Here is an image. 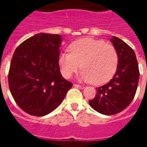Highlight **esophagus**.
Here are the masks:
<instances>
[{"mask_svg": "<svg viewBox=\"0 0 147 147\" xmlns=\"http://www.w3.org/2000/svg\"><path fill=\"white\" fill-rule=\"evenodd\" d=\"M74 86L75 87H77V88H80V89H83L84 86H81V85H79V84H74Z\"/></svg>", "mask_w": 147, "mask_h": 147, "instance_id": "esophagus-1", "label": "esophagus"}]
</instances>
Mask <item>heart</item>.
<instances>
[{
  "instance_id": "obj_1",
  "label": "heart",
  "mask_w": 147,
  "mask_h": 147,
  "mask_svg": "<svg viewBox=\"0 0 147 147\" xmlns=\"http://www.w3.org/2000/svg\"><path fill=\"white\" fill-rule=\"evenodd\" d=\"M68 49L70 53H61L58 57L61 72L66 79L81 66L83 69L80 80L100 85L109 81L117 71L119 62L117 49L103 40L80 39L70 44Z\"/></svg>"
}]
</instances>
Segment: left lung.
<instances>
[{
	"mask_svg": "<svg viewBox=\"0 0 147 147\" xmlns=\"http://www.w3.org/2000/svg\"><path fill=\"white\" fill-rule=\"evenodd\" d=\"M111 42L119 57L117 71L108 83L96 88V96L89 101L94 110L108 116L120 113L130 105L136 95L139 80V65L134 50L117 37H113Z\"/></svg>",
	"mask_w": 147,
	"mask_h": 147,
	"instance_id": "8db88e82",
	"label": "left lung"
}]
</instances>
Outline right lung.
Masks as SVG:
<instances>
[{"instance_id": "right-lung-1", "label": "right lung", "mask_w": 147, "mask_h": 147, "mask_svg": "<svg viewBox=\"0 0 147 147\" xmlns=\"http://www.w3.org/2000/svg\"><path fill=\"white\" fill-rule=\"evenodd\" d=\"M61 41L59 34H38L15 50L8 86L19 107L30 115L42 117L51 113L72 86L60 71Z\"/></svg>"}]
</instances>
